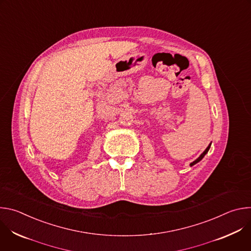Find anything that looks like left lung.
I'll use <instances>...</instances> for the list:
<instances>
[{
	"instance_id": "left-lung-1",
	"label": "left lung",
	"mask_w": 251,
	"mask_h": 251,
	"mask_svg": "<svg viewBox=\"0 0 251 251\" xmlns=\"http://www.w3.org/2000/svg\"><path fill=\"white\" fill-rule=\"evenodd\" d=\"M210 145H211V143H209V145H208V146L206 147V149H205V150H204V151H203V152L201 154V156H200V157H199L197 160H195L193 163H191L190 165H191V166H194V165H196L197 163H199V162H200V161H201V159H202V158L205 156V154L208 152V150H209V148H210Z\"/></svg>"
}]
</instances>
